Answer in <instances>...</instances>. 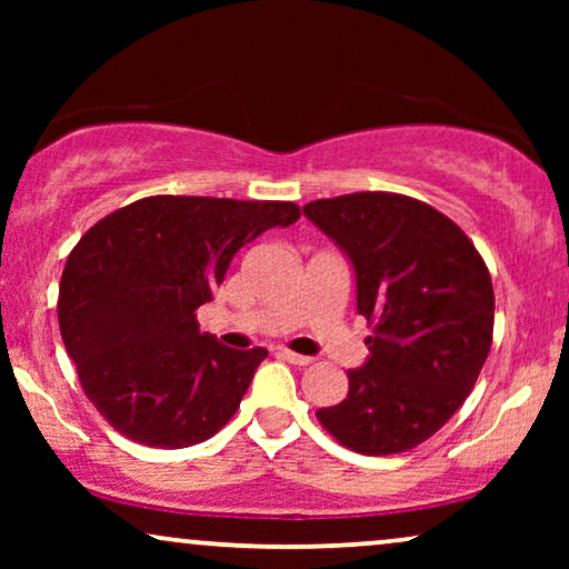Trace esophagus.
<instances>
[{
  "label": "esophagus",
  "instance_id": "34e87169",
  "mask_svg": "<svg viewBox=\"0 0 569 569\" xmlns=\"http://www.w3.org/2000/svg\"><path fill=\"white\" fill-rule=\"evenodd\" d=\"M284 357L287 362L290 365H298V368H306V365H310L313 362V357H308V355H298V352H292V349H282V352H279Z\"/></svg>",
  "mask_w": 569,
  "mask_h": 569
}]
</instances>
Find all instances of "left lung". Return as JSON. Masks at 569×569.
Here are the masks:
<instances>
[{
	"mask_svg": "<svg viewBox=\"0 0 569 569\" xmlns=\"http://www.w3.org/2000/svg\"><path fill=\"white\" fill-rule=\"evenodd\" d=\"M357 277L372 337L349 393L316 417L341 446L391 456L432 438L471 393L495 326L492 277L469 236L425 201L357 191L302 207Z\"/></svg>",
	"mask_w": 569,
	"mask_h": 569,
	"instance_id": "obj_1",
	"label": "left lung"
}]
</instances>
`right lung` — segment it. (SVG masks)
<instances>
[{
  "label": "right lung",
  "instance_id": "add662e5",
  "mask_svg": "<svg viewBox=\"0 0 569 569\" xmlns=\"http://www.w3.org/2000/svg\"><path fill=\"white\" fill-rule=\"evenodd\" d=\"M292 201L147 197L106 214L69 253L59 329L77 378L108 425L150 448H189L236 415L263 347L201 333L232 256L298 222Z\"/></svg>",
  "mask_w": 569,
  "mask_h": 569
}]
</instances>
